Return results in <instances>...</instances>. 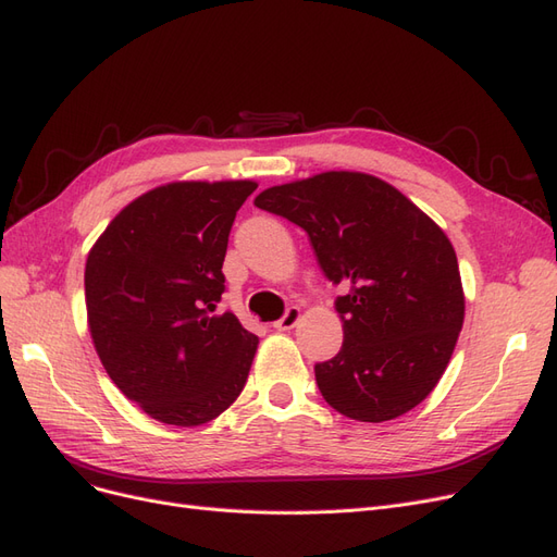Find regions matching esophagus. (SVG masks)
<instances>
[{
    "instance_id": "esophagus-1",
    "label": "esophagus",
    "mask_w": 557,
    "mask_h": 557,
    "mask_svg": "<svg viewBox=\"0 0 557 557\" xmlns=\"http://www.w3.org/2000/svg\"><path fill=\"white\" fill-rule=\"evenodd\" d=\"M299 318H301V309H299V307H290L288 311L283 313L281 320H276L274 327H276L278 332H288V330H293V327L299 323Z\"/></svg>"
}]
</instances>
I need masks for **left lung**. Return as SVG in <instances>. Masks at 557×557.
Instances as JSON below:
<instances>
[{"label":"left lung","mask_w":557,"mask_h":557,"mask_svg":"<svg viewBox=\"0 0 557 557\" xmlns=\"http://www.w3.org/2000/svg\"><path fill=\"white\" fill-rule=\"evenodd\" d=\"M256 207L307 230L336 299L344 346L315 364L325 401L360 423L418 407L440 383L465 320L458 258L446 232L395 185L323 172L267 188Z\"/></svg>","instance_id":"8db88e82"}]
</instances>
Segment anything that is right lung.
I'll return each instance as SVG.
<instances>
[{
  "mask_svg": "<svg viewBox=\"0 0 557 557\" xmlns=\"http://www.w3.org/2000/svg\"><path fill=\"white\" fill-rule=\"evenodd\" d=\"M256 181H174L139 195L86 260L88 330L121 393L164 425L195 428L244 391L258 336L215 305L227 237Z\"/></svg>",
  "mask_w": 557,
  "mask_h": 557,
  "instance_id": "obj_1",
  "label": "right lung"
}]
</instances>
